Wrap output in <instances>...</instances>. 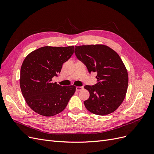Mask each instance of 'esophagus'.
I'll list each match as a JSON object with an SVG mask.
<instances>
[{"label":"esophagus","mask_w":154,"mask_h":154,"mask_svg":"<svg viewBox=\"0 0 154 154\" xmlns=\"http://www.w3.org/2000/svg\"><path fill=\"white\" fill-rule=\"evenodd\" d=\"M83 88V86H81V87H76V91H80L81 90H82Z\"/></svg>","instance_id":"34e87169"}]
</instances>
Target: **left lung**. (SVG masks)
Returning <instances> with one entry per match:
<instances>
[{
	"label": "left lung",
	"mask_w": 154,
	"mask_h": 154,
	"mask_svg": "<svg viewBox=\"0 0 154 154\" xmlns=\"http://www.w3.org/2000/svg\"><path fill=\"white\" fill-rule=\"evenodd\" d=\"M74 53L88 72L97 74L96 84L84 87L90 93L84 101L86 109L99 116L115 111L125 99L128 83L127 71L118 54L104 45L75 46Z\"/></svg>",
	"instance_id": "left-lung-1"
}]
</instances>
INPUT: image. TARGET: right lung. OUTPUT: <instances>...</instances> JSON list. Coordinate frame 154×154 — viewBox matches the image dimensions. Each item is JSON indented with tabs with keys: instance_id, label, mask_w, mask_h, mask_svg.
Wrapping results in <instances>:
<instances>
[{
	"instance_id": "right-lung-1",
	"label": "right lung",
	"mask_w": 154,
	"mask_h": 154,
	"mask_svg": "<svg viewBox=\"0 0 154 154\" xmlns=\"http://www.w3.org/2000/svg\"><path fill=\"white\" fill-rule=\"evenodd\" d=\"M73 53L74 46H45L32 51L24 59L20 69V86L27 104L35 112L53 116L67 105L76 87H62L51 81Z\"/></svg>"
}]
</instances>
